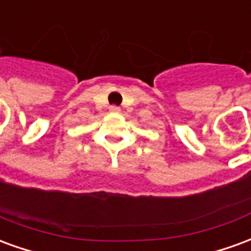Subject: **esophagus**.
Segmentation results:
<instances>
[{"mask_svg":"<svg viewBox=\"0 0 251 251\" xmlns=\"http://www.w3.org/2000/svg\"><path fill=\"white\" fill-rule=\"evenodd\" d=\"M121 109L118 107V106H110V113H114V114H117V113H120Z\"/></svg>","mask_w":251,"mask_h":251,"instance_id":"esophagus-1","label":"esophagus"}]
</instances>
